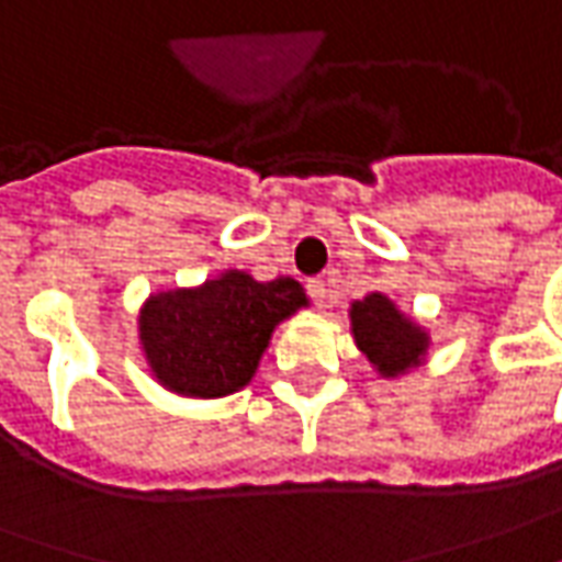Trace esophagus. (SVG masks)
<instances>
[{
  "instance_id": "1",
  "label": "esophagus",
  "mask_w": 562,
  "mask_h": 562,
  "mask_svg": "<svg viewBox=\"0 0 562 562\" xmlns=\"http://www.w3.org/2000/svg\"><path fill=\"white\" fill-rule=\"evenodd\" d=\"M307 295L316 307H326L329 304V282L323 277H313V280H307Z\"/></svg>"
}]
</instances>
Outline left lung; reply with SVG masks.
<instances>
[{
    "instance_id": "1",
    "label": "left lung",
    "mask_w": 562,
    "mask_h": 562,
    "mask_svg": "<svg viewBox=\"0 0 562 562\" xmlns=\"http://www.w3.org/2000/svg\"><path fill=\"white\" fill-rule=\"evenodd\" d=\"M350 326L357 347L384 378L409 372L425 357L427 331L396 311V304L381 292L353 301Z\"/></svg>"
}]
</instances>
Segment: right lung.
<instances>
[{"instance_id":"1","label":"right lung","mask_w":562,"mask_h":562,"mask_svg":"<svg viewBox=\"0 0 562 562\" xmlns=\"http://www.w3.org/2000/svg\"><path fill=\"white\" fill-rule=\"evenodd\" d=\"M304 304V289L289 277L258 282L231 270L200 289L150 295L137 316L140 347L162 387L227 396L249 384L273 329Z\"/></svg>"}]
</instances>
